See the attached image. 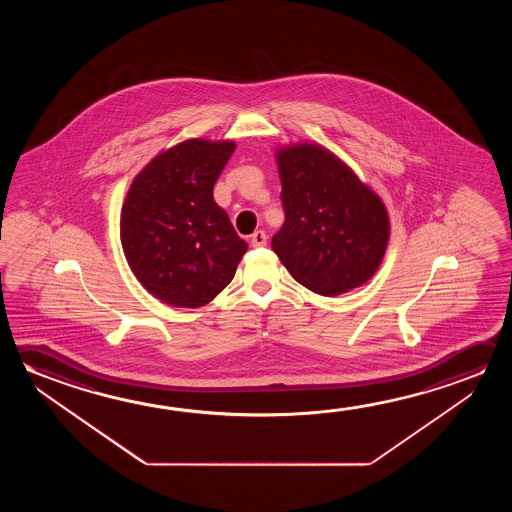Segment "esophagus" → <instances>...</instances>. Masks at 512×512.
<instances>
[{"mask_svg": "<svg viewBox=\"0 0 512 512\" xmlns=\"http://www.w3.org/2000/svg\"><path fill=\"white\" fill-rule=\"evenodd\" d=\"M250 243H252L253 248H262V246L268 244V235H266L264 230H257V232L252 235Z\"/></svg>", "mask_w": 512, "mask_h": 512, "instance_id": "obj_1", "label": "esophagus"}]
</instances>
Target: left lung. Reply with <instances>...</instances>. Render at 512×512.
Listing matches in <instances>:
<instances>
[{
	"label": "left lung",
	"mask_w": 512,
	"mask_h": 512,
	"mask_svg": "<svg viewBox=\"0 0 512 512\" xmlns=\"http://www.w3.org/2000/svg\"><path fill=\"white\" fill-rule=\"evenodd\" d=\"M285 221L271 248L296 282L337 296L368 282L389 241L377 194L316 144L278 151Z\"/></svg>",
	"instance_id": "left-lung-1"
}]
</instances>
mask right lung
Returning a JSON list of instances; mask_svg holds the SVG:
<instances>
[{
    "label": "right lung",
    "instance_id": "add662e5",
    "mask_svg": "<svg viewBox=\"0 0 512 512\" xmlns=\"http://www.w3.org/2000/svg\"><path fill=\"white\" fill-rule=\"evenodd\" d=\"M234 150L230 141H185L157 155L130 185L121 212L123 252L160 302L196 309L234 278L248 244L212 194Z\"/></svg>",
    "mask_w": 512,
    "mask_h": 512
}]
</instances>
